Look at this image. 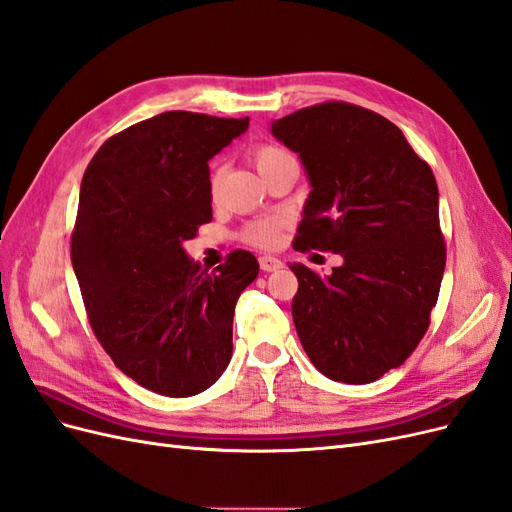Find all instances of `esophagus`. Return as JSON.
Listing matches in <instances>:
<instances>
[{
	"label": "esophagus",
	"mask_w": 512,
	"mask_h": 512,
	"mask_svg": "<svg viewBox=\"0 0 512 512\" xmlns=\"http://www.w3.org/2000/svg\"><path fill=\"white\" fill-rule=\"evenodd\" d=\"M258 262H260V269L265 271V273L280 271L284 267V262L280 258H273V256H262Z\"/></svg>",
	"instance_id": "obj_1"
}]
</instances>
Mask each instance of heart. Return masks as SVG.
<instances>
[{
  "label": "heart",
  "instance_id": "heart-1",
  "mask_svg": "<svg viewBox=\"0 0 512 512\" xmlns=\"http://www.w3.org/2000/svg\"><path fill=\"white\" fill-rule=\"evenodd\" d=\"M254 164H256V168H258V173L262 175L265 173V170L269 168V166H273L275 162H280V160H284V158H290L286 151H282V149H277V147H258L256 151H254ZM209 190H211V194L215 196L218 194V190H220V179H218V175H213L211 177V183H209ZM247 241H252V243H256V245H271L273 241H275V237H277V222H273V220H260V222H254L250 228H247Z\"/></svg>",
  "mask_w": 512,
  "mask_h": 512
}]
</instances>
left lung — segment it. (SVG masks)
<instances>
[{
	"label": "left lung",
	"instance_id": "8db88e82",
	"mask_svg": "<svg viewBox=\"0 0 512 512\" xmlns=\"http://www.w3.org/2000/svg\"><path fill=\"white\" fill-rule=\"evenodd\" d=\"M312 192L294 247L331 250L342 265L316 275L299 262L292 320L327 378L367 384L404 363L429 327L446 265L438 183L401 130L346 102L275 119Z\"/></svg>",
	"mask_w": 512,
	"mask_h": 512
}]
</instances>
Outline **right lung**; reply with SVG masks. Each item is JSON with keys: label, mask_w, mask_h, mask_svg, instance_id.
<instances>
[{"label": "right lung", "mask_w": 512, "mask_h": 512, "mask_svg": "<svg viewBox=\"0 0 512 512\" xmlns=\"http://www.w3.org/2000/svg\"><path fill=\"white\" fill-rule=\"evenodd\" d=\"M250 117L160 113L115 134L89 162L72 232V267L91 329L145 389L192 397L232 356L239 294L258 277L237 250L207 273L183 243L211 222L209 160Z\"/></svg>", "instance_id": "1"}]
</instances>
